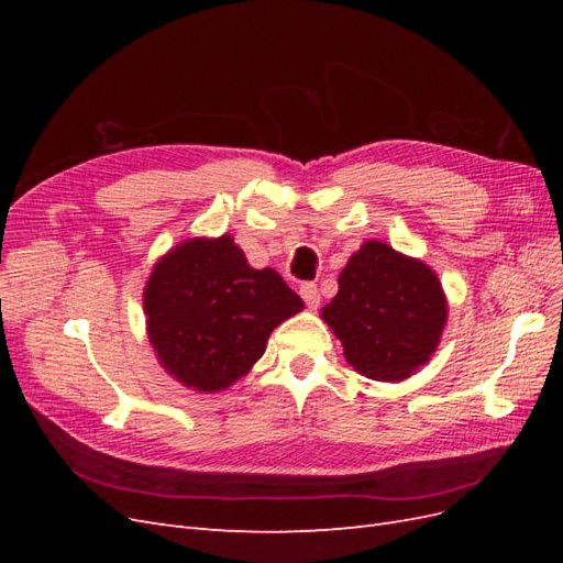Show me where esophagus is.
I'll return each instance as SVG.
<instances>
[{"instance_id": "1", "label": "esophagus", "mask_w": 563, "mask_h": 563, "mask_svg": "<svg viewBox=\"0 0 563 563\" xmlns=\"http://www.w3.org/2000/svg\"><path fill=\"white\" fill-rule=\"evenodd\" d=\"M300 296H302V300H305V305H308V308H312V310L319 308L321 296H319V288H317L314 282L300 284Z\"/></svg>"}]
</instances>
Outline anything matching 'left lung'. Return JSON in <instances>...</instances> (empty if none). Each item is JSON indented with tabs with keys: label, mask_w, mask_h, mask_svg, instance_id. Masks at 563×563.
I'll list each match as a JSON object with an SVG mask.
<instances>
[{
	"label": "left lung",
	"mask_w": 563,
	"mask_h": 563,
	"mask_svg": "<svg viewBox=\"0 0 563 563\" xmlns=\"http://www.w3.org/2000/svg\"><path fill=\"white\" fill-rule=\"evenodd\" d=\"M345 360L373 380L397 383L428 364L446 323V298L434 272L383 242H366L321 308Z\"/></svg>",
	"instance_id": "obj_1"
}]
</instances>
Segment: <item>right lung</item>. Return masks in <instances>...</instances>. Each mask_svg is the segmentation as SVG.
I'll return each mask as SVG.
<instances>
[{
    "label": "right lung",
    "mask_w": 563,
    "mask_h": 563,
    "mask_svg": "<svg viewBox=\"0 0 563 563\" xmlns=\"http://www.w3.org/2000/svg\"><path fill=\"white\" fill-rule=\"evenodd\" d=\"M305 308L275 269H253L232 236L190 240L145 286L150 343L185 387L218 391L261 360L269 333Z\"/></svg>",
    "instance_id": "1"
}]
</instances>
